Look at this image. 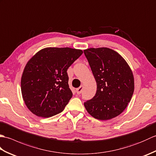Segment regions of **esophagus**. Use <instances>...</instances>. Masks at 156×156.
Masks as SVG:
<instances>
[{"instance_id":"obj_1","label":"esophagus","mask_w":156,"mask_h":156,"mask_svg":"<svg viewBox=\"0 0 156 156\" xmlns=\"http://www.w3.org/2000/svg\"><path fill=\"white\" fill-rule=\"evenodd\" d=\"M83 88H84L83 86H80V87L76 89V92H77V94H80L82 93V90H83Z\"/></svg>"}]
</instances>
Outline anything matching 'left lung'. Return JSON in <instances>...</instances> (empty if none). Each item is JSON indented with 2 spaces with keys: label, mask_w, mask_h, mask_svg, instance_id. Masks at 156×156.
<instances>
[{
  "label": "left lung",
  "mask_w": 156,
  "mask_h": 156,
  "mask_svg": "<svg viewBox=\"0 0 156 156\" xmlns=\"http://www.w3.org/2000/svg\"><path fill=\"white\" fill-rule=\"evenodd\" d=\"M97 82L94 97L84 103L98 120H109L123 111L134 92V78L129 66L117 51L107 48L84 50Z\"/></svg>",
  "instance_id": "1"
}]
</instances>
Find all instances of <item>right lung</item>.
Listing matches in <instances>:
<instances>
[{
    "mask_svg": "<svg viewBox=\"0 0 156 156\" xmlns=\"http://www.w3.org/2000/svg\"><path fill=\"white\" fill-rule=\"evenodd\" d=\"M82 53L70 48H46L29 59L21 82L22 97L29 111L44 118L63 111L73 95L67 69Z\"/></svg>",
    "mask_w": 156,
    "mask_h": 156,
    "instance_id": "add662e5",
    "label": "right lung"
}]
</instances>
